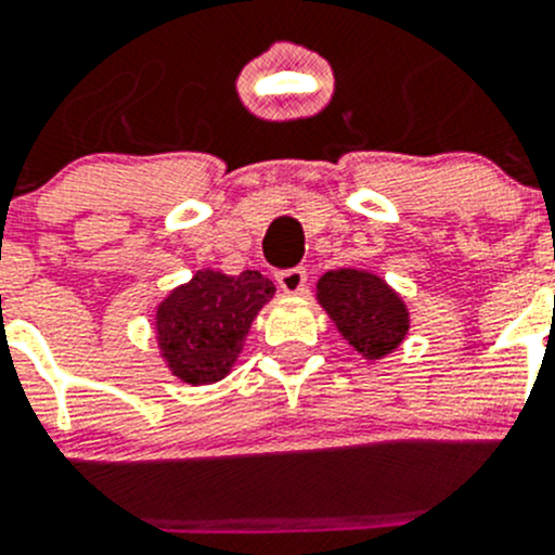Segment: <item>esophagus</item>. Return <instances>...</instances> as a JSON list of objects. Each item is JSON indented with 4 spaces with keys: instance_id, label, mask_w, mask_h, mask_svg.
I'll return each mask as SVG.
<instances>
[{
    "instance_id": "1",
    "label": "esophagus",
    "mask_w": 555,
    "mask_h": 555,
    "mask_svg": "<svg viewBox=\"0 0 555 555\" xmlns=\"http://www.w3.org/2000/svg\"><path fill=\"white\" fill-rule=\"evenodd\" d=\"M276 282L282 293L300 295L306 289V282H309V273H306V268H289V271L276 273Z\"/></svg>"
}]
</instances>
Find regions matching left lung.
Instances as JSON below:
<instances>
[{
	"mask_svg": "<svg viewBox=\"0 0 555 555\" xmlns=\"http://www.w3.org/2000/svg\"><path fill=\"white\" fill-rule=\"evenodd\" d=\"M317 298L340 335L365 360H382L405 338V304L376 273L354 268L327 271L319 279Z\"/></svg>",
	"mask_w": 555,
	"mask_h": 555,
	"instance_id": "left-lung-1",
	"label": "left lung"
}]
</instances>
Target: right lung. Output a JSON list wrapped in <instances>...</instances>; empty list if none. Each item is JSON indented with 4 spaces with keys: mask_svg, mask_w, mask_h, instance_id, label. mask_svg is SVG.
Here are the masks:
<instances>
[{
    "mask_svg": "<svg viewBox=\"0 0 555 555\" xmlns=\"http://www.w3.org/2000/svg\"><path fill=\"white\" fill-rule=\"evenodd\" d=\"M276 287L257 271L225 276L198 271L177 287L155 313V330L164 360L182 382L198 386L220 382L231 373L244 335L262 304Z\"/></svg>",
    "mask_w": 555,
    "mask_h": 555,
    "instance_id": "1",
    "label": "right lung"
}]
</instances>
